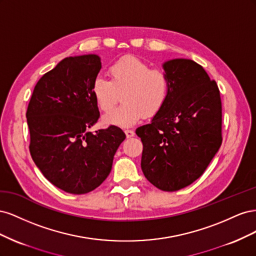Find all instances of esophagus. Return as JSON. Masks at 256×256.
<instances>
[{
	"label": "esophagus",
	"mask_w": 256,
	"mask_h": 256,
	"mask_svg": "<svg viewBox=\"0 0 256 256\" xmlns=\"http://www.w3.org/2000/svg\"><path fill=\"white\" fill-rule=\"evenodd\" d=\"M125 134H126V136L128 138L134 136V130H125Z\"/></svg>",
	"instance_id": "1"
}]
</instances>
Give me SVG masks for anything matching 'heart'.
<instances>
[{"mask_svg":"<svg viewBox=\"0 0 256 256\" xmlns=\"http://www.w3.org/2000/svg\"><path fill=\"white\" fill-rule=\"evenodd\" d=\"M111 80L97 78L92 94L100 110L109 112L122 94L124 104L102 118L104 126L128 128L143 118H152L164 106L170 94V79L161 68H150L132 56L116 60L109 67Z\"/></svg>","mask_w":256,"mask_h":256,"instance_id":"heart-1","label":"heart"}]
</instances>
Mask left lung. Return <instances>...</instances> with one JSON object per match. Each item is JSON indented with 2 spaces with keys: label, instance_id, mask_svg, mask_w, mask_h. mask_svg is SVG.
<instances>
[{
  "label": "left lung",
  "instance_id": "obj_1",
  "mask_svg": "<svg viewBox=\"0 0 256 256\" xmlns=\"http://www.w3.org/2000/svg\"><path fill=\"white\" fill-rule=\"evenodd\" d=\"M170 79V94L150 124L138 127L144 176L162 191H177L196 182L218 152L222 106L216 81L188 58L162 65Z\"/></svg>",
  "mask_w": 256,
  "mask_h": 256
}]
</instances>
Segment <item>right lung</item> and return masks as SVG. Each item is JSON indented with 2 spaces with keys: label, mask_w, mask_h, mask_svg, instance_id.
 <instances>
[{
  "label": "right lung",
  "mask_w": 256,
  "mask_h": 256,
  "mask_svg": "<svg viewBox=\"0 0 256 256\" xmlns=\"http://www.w3.org/2000/svg\"><path fill=\"white\" fill-rule=\"evenodd\" d=\"M100 69L96 54L62 60L37 82L26 111L36 166L72 194H85L104 182L126 138L116 126L90 131L100 116L92 94Z\"/></svg>",
  "instance_id": "obj_1"
}]
</instances>
